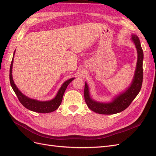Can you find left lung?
I'll use <instances>...</instances> for the list:
<instances>
[{
  "instance_id": "left-lung-1",
  "label": "left lung",
  "mask_w": 156,
  "mask_h": 156,
  "mask_svg": "<svg viewBox=\"0 0 156 156\" xmlns=\"http://www.w3.org/2000/svg\"><path fill=\"white\" fill-rule=\"evenodd\" d=\"M131 40L135 44L137 51V62L134 77L130 86L125 92L115 97L111 102L101 103L94 101L91 98L90 96L88 86L87 83H85L84 90V100L88 108L92 111L101 115H112L120 112L129 107L139 93L143 79V51L137 36L132 35Z\"/></svg>"
}]
</instances>
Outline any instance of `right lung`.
Returning a JSON list of instances; mask_svg holds the SVG:
<instances>
[{"label": "right lung", "instance_id": "right-lung-1", "mask_svg": "<svg viewBox=\"0 0 156 156\" xmlns=\"http://www.w3.org/2000/svg\"><path fill=\"white\" fill-rule=\"evenodd\" d=\"M14 55H15V51H14L13 53V56ZM13 62V56L12 58V63L10 66V81L14 92L16 93V96H17L19 100H20L21 104L25 108H28V109H29L32 111L40 112V113L51 112L57 109V108L59 107V106L60 105L61 103H62L63 95L66 89L68 84L74 79V78H71L62 84V85L61 86L59 90L58 91L57 94H56V96L53 99V100H49V101H38V100H34V99H31V98H29V97L26 96L16 87V84L14 83L13 77H12V74Z\"/></svg>", "mask_w": 156, "mask_h": 156}]
</instances>
